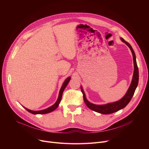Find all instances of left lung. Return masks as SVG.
Here are the masks:
<instances>
[{
  "mask_svg": "<svg viewBox=\"0 0 149 149\" xmlns=\"http://www.w3.org/2000/svg\"><path fill=\"white\" fill-rule=\"evenodd\" d=\"M120 39L123 42H124L130 48L133 56V60H134V74H133L132 80L130 86L127 92L126 93V94L124 95V96L118 101H115V102L109 103L105 104H101V105L95 104L91 103L90 101H89L87 100L86 97V95H85V93L83 91V89L81 86V91L83 93V100L85 104H86V106L90 109H91V110L100 113H102V114L106 115V114L112 113L121 110V109L126 107L128 104V103L130 102V101L131 100L133 95H134L138 84L139 71H138V68L136 63V56H135V52L134 49H133L131 45L128 42L125 41L121 37L120 38Z\"/></svg>",
  "mask_w": 149,
  "mask_h": 149,
  "instance_id": "1",
  "label": "left lung"
}]
</instances>
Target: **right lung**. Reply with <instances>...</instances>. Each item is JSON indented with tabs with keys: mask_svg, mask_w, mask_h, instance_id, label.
I'll return each mask as SVG.
<instances>
[{
	"mask_svg": "<svg viewBox=\"0 0 149 149\" xmlns=\"http://www.w3.org/2000/svg\"><path fill=\"white\" fill-rule=\"evenodd\" d=\"M70 80V77H68L67 79L65 80V81L63 82V83L61 87V89L60 90V92H59V94H58V98L56 101V102L52 106L46 108L45 109H43V110H41V111H31L30 110V109H28L25 107H24L26 110L31 113L33 114H34V115H37V114H46V113H49V112H51L52 111H54V110H56V109L57 108V107L58 106L60 101H61V97H62V95H63V91L65 90V89L66 88V86L68 85V83L69 82Z\"/></svg>",
	"mask_w": 149,
	"mask_h": 149,
	"instance_id": "add662e5",
	"label": "right lung"
}]
</instances>
